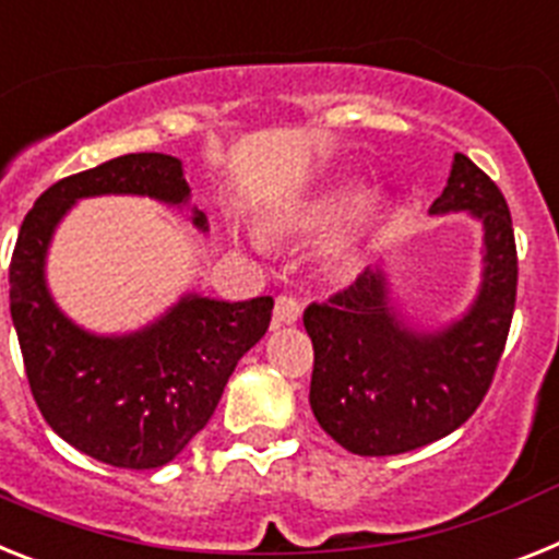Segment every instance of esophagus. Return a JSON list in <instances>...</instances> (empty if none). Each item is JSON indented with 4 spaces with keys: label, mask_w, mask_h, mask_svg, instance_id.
I'll return each mask as SVG.
<instances>
[{
    "label": "esophagus",
    "mask_w": 559,
    "mask_h": 559,
    "mask_svg": "<svg viewBox=\"0 0 559 559\" xmlns=\"http://www.w3.org/2000/svg\"><path fill=\"white\" fill-rule=\"evenodd\" d=\"M300 318V304L295 298H286V295H278L275 298V309H273V326H293L298 323Z\"/></svg>",
    "instance_id": "obj_1"
}]
</instances>
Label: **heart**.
Instances as JSON below:
<instances>
[{
    "mask_svg": "<svg viewBox=\"0 0 559 559\" xmlns=\"http://www.w3.org/2000/svg\"><path fill=\"white\" fill-rule=\"evenodd\" d=\"M360 207V193L354 188H332L326 193L298 202L293 211L286 213L284 219H278V230L284 233H309V236H326V233L340 230L352 219ZM368 216H360L348 227L334 247L329 250V266L334 273H354L362 259V239H366Z\"/></svg>",
    "mask_w": 559,
    "mask_h": 559,
    "instance_id": "1",
    "label": "heart"
}]
</instances>
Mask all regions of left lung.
Returning a JSON list of instances; mask_svg holds the SVG:
<instances>
[{
	"instance_id": "8db88e82",
	"label": "left lung",
	"mask_w": 559,
	"mask_h": 559,
	"mask_svg": "<svg viewBox=\"0 0 559 559\" xmlns=\"http://www.w3.org/2000/svg\"><path fill=\"white\" fill-rule=\"evenodd\" d=\"M467 211L484 227L478 295L459 320L414 326L391 304L382 264L312 304L304 326L314 368L309 405L340 448L400 455L453 433L481 405L507 346L518 293V250L507 199L469 157L455 154L433 216Z\"/></svg>"
}]
</instances>
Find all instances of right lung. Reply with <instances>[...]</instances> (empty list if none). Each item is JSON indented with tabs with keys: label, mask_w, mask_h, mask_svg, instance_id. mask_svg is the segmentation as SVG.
Instances as JSON below:
<instances>
[{
	"label": "right lung",
	"mask_w": 559,
	"mask_h": 559,
	"mask_svg": "<svg viewBox=\"0 0 559 559\" xmlns=\"http://www.w3.org/2000/svg\"><path fill=\"white\" fill-rule=\"evenodd\" d=\"M148 197L186 207L191 188L171 154H123L58 179L24 216L11 259V318L33 400L67 444L123 469H154L207 425L236 362L270 326L273 298L230 300L188 293L129 334L78 326L52 300L47 250L78 199ZM207 230V216L191 207Z\"/></svg>",
	"instance_id": "right-lung-1"
}]
</instances>
